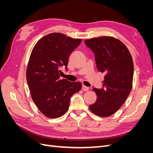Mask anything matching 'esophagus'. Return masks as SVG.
<instances>
[{"label": "esophagus", "mask_w": 153, "mask_h": 153, "mask_svg": "<svg viewBox=\"0 0 153 153\" xmlns=\"http://www.w3.org/2000/svg\"><path fill=\"white\" fill-rule=\"evenodd\" d=\"M82 90L84 91H87L89 89V88L88 87L85 86L84 85H82Z\"/></svg>", "instance_id": "1"}]
</instances>
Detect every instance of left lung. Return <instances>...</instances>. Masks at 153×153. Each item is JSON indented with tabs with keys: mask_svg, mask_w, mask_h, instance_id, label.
Here are the masks:
<instances>
[{
	"mask_svg": "<svg viewBox=\"0 0 153 153\" xmlns=\"http://www.w3.org/2000/svg\"><path fill=\"white\" fill-rule=\"evenodd\" d=\"M84 42L94 54L98 71L105 75L103 87L93 88L97 100L89 108L99 116L108 117L121 108L131 92L134 73L131 55L121 41L112 37Z\"/></svg>",
	"mask_w": 153,
	"mask_h": 153,
	"instance_id": "8db88e82",
	"label": "left lung"
}]
</instances>
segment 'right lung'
I'll return each mask as SVG.
<instances>
[{"instance_id":"1","label":"right lung","mask_w":153,"mask_h":153,"mask_svg":"<svg viewBox=\"0 0 153 153\" xmlns=\"http://www.w3.org/2000/svg\"><path fill=\"white\" fill-rule=\"evenodd\" d=\"M82 42L61 33L44 36L36 44L27 68V82L32 100L45 116L58 118L65 114L71 96L82 84L61 80L59 68L67 66L69 55Z\"/></svg>"}]
</instances>
